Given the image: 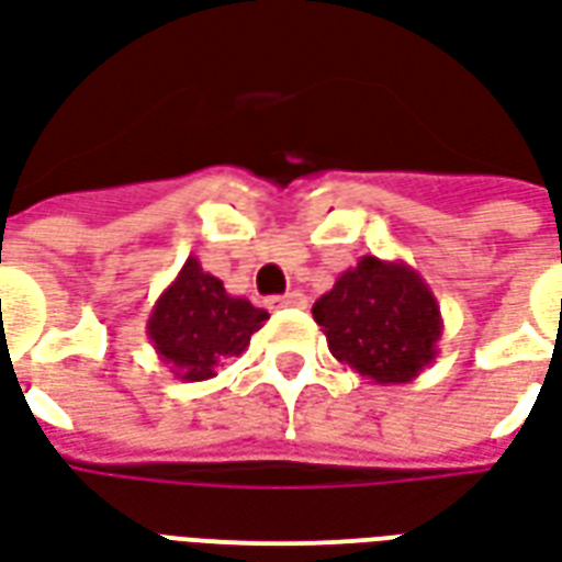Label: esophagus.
<instances>
[{"label":"esophagus","instance_id":"esophagus-1","mask_svg":"<svg viewBox=\"0 0 562 562\" xmlns=\"http://www.w3.org/2000/svg\"><path fill=\"white\" fill-rule=\"evenodd\" d=\"M268 306H270V310H285V306H294V310H301V306H306V294L289 292V294H282V297H270Z\"/></svg>","mask_w":562,"mask_h":562}]
</instances>
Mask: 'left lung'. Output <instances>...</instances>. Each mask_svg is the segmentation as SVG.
Here are the masks:
<instances>
[{
	"label": "left lung",
	"mask_w": 562,
	"mask_h": 562,
	"mask_svg": "<svg viewBox=\"0 0 562 562\" xmlns=\"http://www.w3.org/2000/svg\"><path fill=\"white\" fill-rule=\"evenodd\" d=\"M313 318L339 363L369 384H408L438 357V297L405 261L363 256L322 294Z\"/></svg>",
	"instance_id": "left-lung-1"
}]
</instances>
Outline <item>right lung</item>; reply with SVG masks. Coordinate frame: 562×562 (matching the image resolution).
I'll return each mask as SVG.
<instances>
[{
    "mask_svg": "<svg viewBox=\"0 0 562 562\" xmlns=\"http://www.w3.org/2000/svg\"><path fill=\"white\" fill-rule=\"evenodd\" d=\"M268 322V313L247 297H235L217 277L202 270L196 256L184 261L178 277L154 301L145 324L157 357L181 381H207L220 360L240 357L249 336Z\"/></svg>",
    "mask_w": 562,
    "mask_h": 562,
    "instance_id": "right-lung-1",
    "label": "right lung"
}]
</instances>
